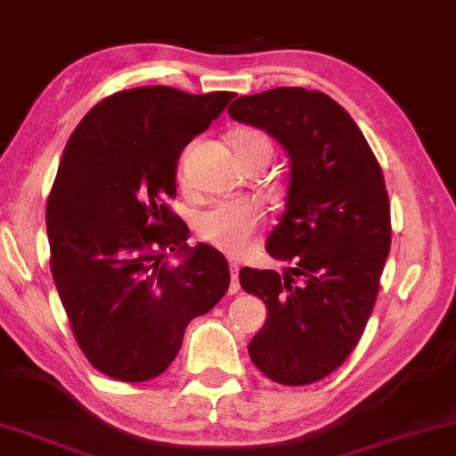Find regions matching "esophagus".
Masks as SVG:
<instances>
[{
  "label": "esophagus",
  "instance_id": "34e87169",
  "mask_svg": "<svg viewBox=\"0 0 456 456\" xmlns=\"http://www.w3.org/2000/svg\"><path fill=\"white\" fill-rule=\"evenodd\" d=\"M229 272H231V287H229V293L235 295L240 293V266H237L235 262L229 264Z\"/></svg>",
  "mask_w": 456,
  "mask_h": 456
}]
</instances>
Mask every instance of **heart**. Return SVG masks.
<instances>
[{
	"instance_id": "b5f03b06",
	"label": "heart",
	"mask_w": 456,
	"mask_h": 456,
	"mask_svg": "<svg viewBox=\"0 0 456 456\" xmlns=\"http://www.w3.org/2000/svg\"><path fill=\"white\" fill-rule=\"evenodd\" d=\"M235 153H249L268 149L272 151V142L262 131L256 128H240L231 134ZM184 159L180 161V178L184 175ZM260 225V210L249 200L219 202L207 213H202L196 221V231L210 246L225 249L229 254H240L248 248L256 227Z\"/></svg>"
}]
</instances>
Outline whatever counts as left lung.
Wrapping results in <instances>:
<instances>
[{
    "mask_svg": "<svg viewBox=\"0 0 456 456\" xmlns=\"http://www.w3.org/2000/svg\"><path fill=\"white\" fill-rule=\"evenodd\" d=\"M227 112L266 131L290 161L284 210L266 240L268 254L290 266L240 270L243 290L268 309L248 352L276 383H315L348 358L375 307L391 248L383 172L328 94L276 87L237 98Z\"/></svg>",
    "mask_w": 456,
    "mask_h": 456,
    "instance_id": "left-lung-1",
    "label": "left lung"
}]
</instances>
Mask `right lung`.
I'll return each instance as SVG.
<instances>
[{
    "instance_id": "obj_1",
    "label": "right lung",
    "mask_w": 456,
    "mask_h": 456,
    "mask_svg": "<svg viewBox=\"0 0 456 456\" xmlns=\"http://www.w3.org/2000/svg\"><path fill=\"white\" fill-rule=\"evenodd\" d=\"M233 96L134 87L94 106L67 141L46 202L51 272L79 348L108 377H159L188 323L227 293L225 257L190 248L163 199L175 196L182 149ZM167 250L183 262L167 267Z\"/></svg>"
}]
</instances>
